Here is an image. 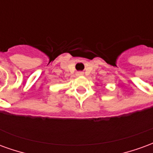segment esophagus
<instances>
[{
    "instance_id": "esophagus-1",
    "label": "esophagus",
    "mask_w": 153,
    "mask_h": 153,
    "mask_svg": "<svg viewBox=\"0 0 153 153\" xmlns=\"http://www.w3.org/2000/svg\"><path fill=\"white\" fill-rule=\"evenodd\" d=\"M77 74H78V75H83V72L79 71V72H78V73H77Z\"/></svg>"
}]
</instances>
